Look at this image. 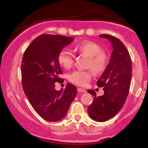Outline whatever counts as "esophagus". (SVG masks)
<instances>
[{
	"mask_svg": "<svg viewBox=\"0 0 148 148\" xmlns=\"http://www.w3.org/2000/svg\"><path fill=\"white\" fill-rule=\"evenodd\" d=\"M77 91L79 92H81V93H85L86 92V90H84V89H82V88H77Z\"/></svg>",
	"mask_w": 148,
	"mask_h": 148,
	"instance_id": "esophagus-1",
	"label": "esophagus"
}]
</instances>
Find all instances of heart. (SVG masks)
I'll return each mask as SVG.
<instances>
[{"label":"heart","instance_id":"obj_1","mask_svg":"<svg viewBox=\"0 0 148 148\" xmlns=\"http://www.w3.org/2000/svg\"><path fill=\"white\" fill-rule=\"evenodd\" d=\"M75 50L89 58L88 68H91L96 73L104 71L108 63L107 55L102 51V48L96 42L84 41L77 44ZM58 61L65 69H69L74 63L73 55L65 49L62 50L58 55ZM92 77V73L90 70H77L69 76V79L77 86L85 87Z\"/></svg>","mask_w":148,"mask_h":148}]
</instances>
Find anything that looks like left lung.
Segmentation results:
<instances>
[{
  "mask_svg": "<svg viewBox=\"0 0 148 148\" xmlns=\"http://www.w3.org/2000/svg\"><path fill=\"white\" fill-rule=\"evenodd\" d=\"M100 38L108 39L113 50L107 67L97 82V86L103 88L104 94L98 97L93 90L88 91L94 96L88 111L93 120L104 122L114 117L126 101L132 77V63L128 50L120 40L108 34H102Z\"/></svg>",
  "mask_w": 148,
  "mask_h": 148,
  "instance_id": "8db88e82",
  "label": "left lung"
}]
</instances>
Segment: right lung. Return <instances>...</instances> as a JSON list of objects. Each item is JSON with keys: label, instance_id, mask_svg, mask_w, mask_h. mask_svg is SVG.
Instances as JSON below:
<instances>
[{"label": "right lung", "instance_id": "1", "mask_svg": "<svg viewBox=\"0 0 148 148\" xmlns=\"http://www.w3.org/2000/svg\"><path fill=\"white\" fill-rule=\"evenodd\" d=\"M73 37L42 34L34 40L24 52L21 62L22 86L36 112L44 120L56 122L63 119L77 90L70 83L64 90H55L62 70L59 52L73 41Z\"/></svg>", "mask_w": 148, "mask_h": 148}]
</instances>
